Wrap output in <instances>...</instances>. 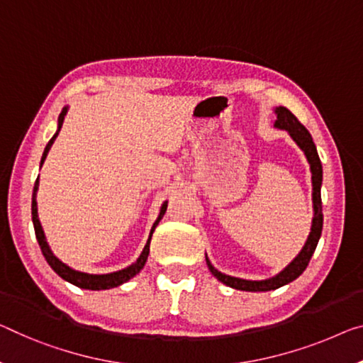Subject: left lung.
<instances>
[{
	"label": "left lung",
	"mask_w": 363,
	"mask_h": 363,
	"mask_svg": "<svg viewBox=\"0 0 363 363\" xmlns=\"http://www.w3.org/2000/svg\"><path fill=\"white\" fill-rule=\"evenodd\" d=\"M274 113L277 116L274 126L279 130H286L291 138L297 143V146L303 150L306 160L310 164L311 170V185H313V193H311V198H313V220H311V232L303 248L300 250V253L295 256L294 261L289 266L284 267V269L276 274L274 277L264 279V281H247V279L240 277H232L227 276L224 272L217 271L216 267L211 264V261L206 255V263H208L209 271L213 272V276L220 281L225 286L237 289V291H247V292H267L274 291L286 284L292 282L297 279L302 272L306 269V266L310 263V258L313 256L318 240L321 237L323 230V208H321V183H323V167L321 160L318 157V150L313 143V138L308 133V130L300 123L291 110L286 107H276Z\"/></svg>",
	"instance_id": "obj_1"
}]
</instances>
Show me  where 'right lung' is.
<instances>
[{"mask_svg":"<svg viewBox=\"0 0 363 363\" xmlns=\"http://www.w3.org/2000/svg\"><path fill=\"white\" fill-rule=\"evenodd\" d=\"M66 113H68V107H65L63 110H61V113L58 116V130L53 135V138L48 141L45 150H43V155H42V160H40V167L43 165V162H45L48 150H50V147L53 146L55 139H57L58 133L61 130V126H63V121H65ZM37 189H38V178H37L35 185H33V193H32V222H33V228H35V237H37L38 245H40V250H42L43 256H45L47 263L50 264V267H52V269L57 272V274L61 279H65V281H68L69 284H72V286H76V287L87 289V291H105V289H113V287L121 286V284L128 282L131 277H135L138 272L143 269L144 264H146V261H147V256H149L150 238H152V233L155 230V227L159 225L160 219H162L164 214H165L167 203H169V201H164L162 208H160L159 217H157V219H155L152 228H150V233H149L146 247H144L143 253L139 255V258L135 261V263H133L131 266L125 267V269H120V271H116V272H108V274H89V272H81V271L72 269V267H69L68 264H65L63 261L58 259L57 256L53 255L52 250H50L48 243H47V238H45V233H43V228H42L40 220H38V214H37Z\"/></svg>","mask_w":363,"mask_h":363,"instance_id":"right-lung-1","label":"right lung"}]
</instances>
